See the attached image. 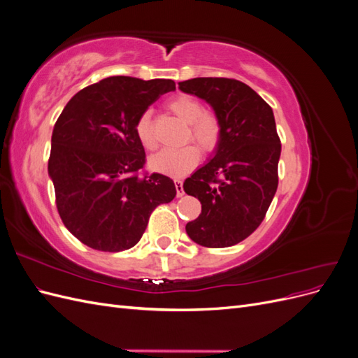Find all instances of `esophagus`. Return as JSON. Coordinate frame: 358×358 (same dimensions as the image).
Instances as JSON below:
<instances>
[{
	"mask_svg": "<svg viewBox=\"0 0 358 358\" xmlns=\"http://www.w3.org/2000/svg\"><path fill=\"white\" fill-rule=\"evenodd\" d=\"M175 187H176V196H178V197H182L183 194H185V192H183V185H182V182L176 179V180H175Z\"/></svg>",
	"mask_w": 358,
	"mask_h": 358,
	"instance_id": "1",
	"label": "esophagus"
}]
</instances>
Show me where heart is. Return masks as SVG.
I'll return each instance as SVG.
<instances>
[{
	"mask_svg": "<svg viewBox=\"0 0 358 358\" xmlns=\"http://www.w3.org/2000/svg\"><path fill=\"white\" fill-rule=\"evenodd\" d=\"M169 110L180 121L189 124V136L203 150H212L220 140L221 127L216 116L204 113L200 101L187 95L176 96L169 103ZM136 136L146 150L157 148V137L150 112H143L136 121ZM200 154L197 148L183 146L179 149H164L150 157L149 166L154 171L167 176H183L197 166Z\"/></svg>",
	"mask_w": 358,
	"mask_h": 358,
	"instance_id": "heart-1",
	"label": "heart"
}]
</instances>
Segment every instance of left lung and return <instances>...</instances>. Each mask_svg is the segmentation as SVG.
<instances>
[{
	"instance_id": "1",
	"label": "left lung",
	"mask_w": 358,
	"mask_h": 358,
	"mask_svg": "<svg viewBox=\"0 0 358 358\" xmlns=\"http://www.w3.org/2000/svg\"><path fill=\"white\" fill-rule=\"evenodd\" d=\"M179 88L209 103L221 127L213 157L183 182L188 196L201 203L187 233L206 248L233 246L262 224L278 188L280 140L273 110L236 79L197 78L179 82Z\"/></svg>"
}]
</instances>
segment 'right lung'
I'll list each match as a JSON object with an SVG mask.
<instances>
[{"label": "right lung", "mask_w": 358, "mask_h": 358, "mask_svg": "<svg viewBox=\"0 0 358 358\" xmlns=\"http://www.w3.org/2000/svg\"><path fill=\"white\" fill-rule=\"evenodd\" d=\"M175 90L170 79L112 76L64 107L48 171L64 225L86 246L104 252L133 248L157 206L176 197L170 178L140 173L146 155L136 136L138 116Z\"/></svg>", "instance_id": "right-lung-1"}]
</instances>
